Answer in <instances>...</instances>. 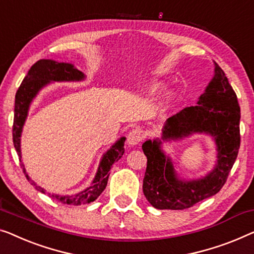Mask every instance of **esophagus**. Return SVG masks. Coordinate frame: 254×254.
Segmentation results:
<instances>
[{
	"instance_id": "esophagus-1",
	"label": "esophagus",
	"mask_w": 254,
	"mask_h": 254,
	"mask_svg": "<svg viewBox=\"0 0 254 254\" xmlns=\"http://www.w3.org/2000/svg\"><path fill=\"white\" fill-rule=\"evenodd\" d=\"M143 138H144V131L141 128H134V129L129 131V134L127 136V144L130 146L137 145Z\"/></svg>"
}]
</instances>
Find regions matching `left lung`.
I'll list each match as a JSON object with an SVG mask.
<instances>
[{"label":"left lung","instance_id":"8db88e82","mask_svg":"<svg viewBox=\"0 0 254 254\" xmlns=\"http://www.w3.org/2000/svg\"><path fill=\"white\" fill-rule=\"evenodd\" d=\"M241 109L225 72L214 62V75L196 105L187 106L170 117L161 129V138L143 143L148 158L143 192L158 209H185L218 193L227 181L241 144ZM193 133L212 136L217 145V163L205 177L181 179L170 157L162 150L163 141L179 140Z\"/></svg>","mask_w":254,"mask_h":254}]
</instances>
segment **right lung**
Here are the masks:
<instances>
[{"mask_svg":"<svg viewBox=\"0 0 254 254\" xmlns=\"http://www.w3.org/2000/svg\"><path fill=\"white\" fill-rule=\"evenodd\" d=\"M86 75L81 71H79L74 65L71 63H63V62H56L53 60H40L29 68L27 75L25 76L20 87L18 88L16 93V100H14V118H13V145L14 149L19 156L21 163V150H20V137L23 133V127L26 121L29 106L36 95L40 93L42 88H45L50 82H78L83 81ZM125 141L126 137H120L108 151L103 154L102 159L98 165L96 175L91 182V185L80 192L75 194H55L49 193L50 197L56 198L57 200L67 205H83L89 204L91 201L96 200L98 196L104 191L108 185V180L112 165L118 161L125 152ZM23 171L26 175L28 181H31L33 186L39 191L45 193L46 190L40 186H36L34 181H32L25 170L24 164Z\"/></svg>","mask_w":254,"mask_h":254,"instance_id":"right-lung-1","label":"right lung"}]
</instances>
